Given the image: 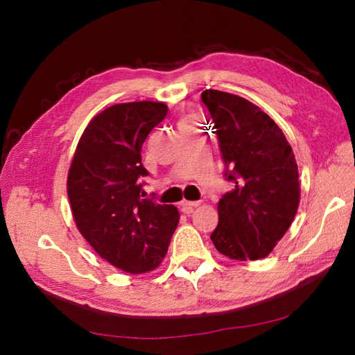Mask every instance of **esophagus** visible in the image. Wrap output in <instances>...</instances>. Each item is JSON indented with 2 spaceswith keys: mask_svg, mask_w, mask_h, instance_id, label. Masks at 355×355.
<instances>
[{
  "mask_svg": "<svg viewBox=\"0 0 355 355\" xmlns=\"http://www.w3.org/2000/svg\"><path fill=\"white\" fill-rule=\"evenodd\" d=\"M200 204H201L200 201H187V200H184L180 202V207H182V211L189 214V213H192V210H194L196 207H198Z\"/></svg>",
  "mask_w": 355,
  "mask_h": 355,
  "instance_id": "1",
  "label": "esophagus"
}]
</instances>
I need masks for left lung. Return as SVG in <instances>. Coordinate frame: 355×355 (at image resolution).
Returning <instances> with one entry per match:
<instances>
[{
    "label": "left lung",
    "instance_id": "left-lung-1",
    "mask_svg": "<svg viewBox=\"0 0 355 355\" xmlns=\"http://www.w3.org/2000/svg\"><path fill=\"white\" fill-rule=\"evenodd\" d=\"M201 101L211 116L225 179L235 185L219 200V223L210 239L230 259H262L297 211L300 184L292 146L272 118L244 98L210 89Z\"/></svg>",
    "mask_w": 355,
    "mask_h": 355
}]
</instances>
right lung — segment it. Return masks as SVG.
I'll return each mask as SVG.
<instances>
[{"label":"right lung","instance_id":"right-lung-1","mask_svg":"<svg viewBox=\"0 0 355 355\" xmlns=\"http://www.w3.org/2000/svg\"><path fill=\"white\" fill-rule=\"evenodd\" d=\"M161 102L118 103L85 127L68 173V197L83 237L102 259L128 274L153 271L164 259L179 211L144 198L142 145L164 120Z\"/></svg>","mask_w":355,"mask_h":355}]
</instances>
